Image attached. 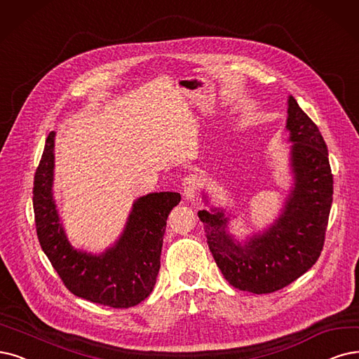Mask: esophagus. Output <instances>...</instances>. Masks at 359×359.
I'll return each mask as SVG.
<instances>
[{"label":"esophagus","mask_w":359,"mask_h":359,"mask_svg":"<svg viewBox=\"0 0 359 359\" xmlns=\"http://www.w3.org/2000/svg\"><path fill=\"white\" fill-rule=\"evenodd\" d=\"M201 187V177L198 175H189L183 179V195L188 201H192L196 196L198 189Z\"/></svg>","instance_id":"obj_1"}]
</instances>
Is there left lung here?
Segmentation results:
<instances>
[{
	"mask_svg": "<svg viewBox=\"0 0 359 359\" xmlns=\"http://www.w3.org/2000/svg\"><path fill=\"white\" fill-rule=\"evenodd\" d=\"M291 165L296 175L283 216L245 244L226 233L222 211H198L208 248L226 281L238 290L268 294L308 272L320 259L333 203V172L320 128L288 97Z\"/></svg>",
	"mask_w": 359,
	"mask_h": 359,
	"instance_id": "left-lung-1",
	"label": "left lung"
}]
</instances>
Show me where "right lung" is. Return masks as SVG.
I'll use <instances>...</instances> for the list:
<instances>
[{
	"instance_id": "right-lung-1",
	"label": "right lung",
	"mask_w": 359,
	"mask_h": 359,
	"mask_svg": "<svg viewBox=\"0 0 359 359\" xmlns=\"http://www.w3.org/2000/svg\"><path fill=\"white\" fill-rule=\"evenodd\" d=\"M53 149L55 133L51 131L32 191L39 245L72 294L115 309L136 306L152 293L156 283L167 217L180 203V194L159 192L139 198L124 233L112 248L100 256L81 253L66 240L53 201Z\"/></svg>"
}]
</instances>
